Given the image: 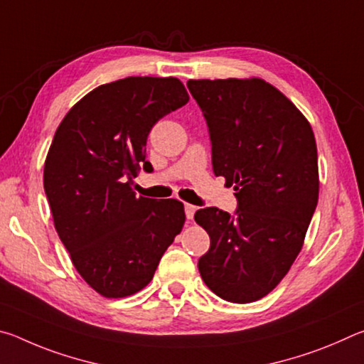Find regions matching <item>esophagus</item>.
Instances as JSON below:
<instances>
[{"label":"esophagus","mask_w":364,"mask_h":364,"mask_svg":"<svg viewBox=\"0 0 364 364\" xmlns=\"http://www.w3.org/2000/svg\"><path fill=\"white\" fill-rule=\"evenodd\" d=\"M184 213H186L188 220H193L194 213H196V207L191 205V204H184Z\"/></svg>","instance_id":"34e87169"}]
</instances>
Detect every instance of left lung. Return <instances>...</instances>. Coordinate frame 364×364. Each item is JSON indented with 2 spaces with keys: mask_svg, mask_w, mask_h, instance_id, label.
<instances>
[{
  "mask_svg": "<svg viewBox=\"0 0 364 364\" xmlns=\"http://www.w3.org/2000/svg\"><path fill=\"white\" fill-rule=\"evenodd\" d=\"M188 88L207 122L213 173L237 199L232 215L196 212L210 236L197 267L218 297L250 304L279 284L304 245L319 193L315 134L264 80H189Z\"/></svg>",
  "mask_w": 364,
  "mask_h": 364,
  "instance_id": "1",
  "label": "left lung"
}]
</instances>
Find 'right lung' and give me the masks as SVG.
I'll return each mask as SVG.
<instances>
[{"mask_svg":"<svg viewBox=\"0 0 364 364\" xmlns=\"http://www.w3.org/2000/svg\"><path fill=\"white\" fill-rule=\"evenodd\" d=\"M189 101L178 78L127 77L97 86L54 134L43 184L59 239L80 276L107 299L149 284L184 225L180 200L136 196L152 171L146 143L156 123Z\"/></svg>","mask_w":364,"mask_h":364,"instance_id":"1","label":"right lung"}]
</instances>
